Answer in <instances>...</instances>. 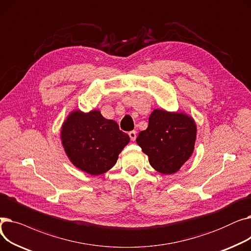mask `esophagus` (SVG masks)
<instances>
[{
    "mask_svg": "<svg viewBox=\"0 0 251 251\" xmlns=\"http://www.w3.org/2000/svg\"><path fill=\"white\" fill-rule=\"evenodd\" d=\"M129 134V137H130V139L131 140H135L136 139V131L135 130H133V131H130V132L128 133Z\"/></svg>",
    "mask_w": 251,
    "mask_h": 251,
    "instance_id": "obj_1",
    "label": "esophagus"
}]
</instances>
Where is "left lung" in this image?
Returning <instances> with one entry per match:
<instances>
[{"label": "left lung", "mask_w": 251, "mask_h": 251, "mask_svg": "<svg viewBox=\"0 0 251 251\" xmlns=\"http://www.w3.org/2000/svg\"><path fill=\"white\" fill-rule=\"evenodd\" d=\"M196 138V125L186 114L154 110L149 127L136 142L149 155L151 166L162 174H173L191 156Z\"/></svg>", "instance_id": "1"}]
</instances>
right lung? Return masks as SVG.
<instances>
[{
  "label": "right lung",
  "instance_id": "obj_1",
  "mask_svg": "<svg viewBox=\"0 0 251 251\" xmlns=\"http://www.w3.org/2000/svg\"><path fill=\"white\" fill-rule=\"evenodd\" d=\"M61 139L72 164L94 176L109 171L130 140L100 111L72 112L62 126Z\"/></svg>",
  "mask_w": 251,
  "mask_h": 251
}]
</instances>
